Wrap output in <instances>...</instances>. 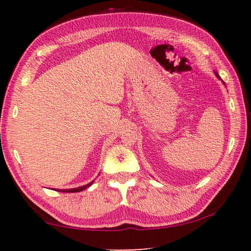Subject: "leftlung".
Instances as JSON below:
<instances>
[{
	"mask_svg": "<svg viewBox=\"0 0 251 251\" xmlns=\"http://www.w3.org/2000/svg\"><path fill=\"white\" fill-rule=\"evenodd\" d=\"M216 75H217V74H216ZM217 76H218V75H217ZM218 77H219V76H218Z\"/></svg>",
	"mask_w": 251,
	"mask_h": 251,
	"instance_id": "obj_1",
	"label": "left lung"
}]
</instances>
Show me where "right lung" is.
I'll return each instance as SVG.
<instances>
[{
    "label": "right lung",
    "mask_w": 251,
    "mask_h": 251,
    "mask_svg": "<svg viewBox=\"0 0 251 251\" xmlns=\"http://www.w3.org/2000/svg\"><path fill=\"white\" fill-rule=\"evenodd\" d=\"M93 184V181L90 182V184L85 185V186H80L78 188H73V189H63V190H58V192H62V193H78V192H82V190L86 189L87 187H90Z\"/></svg>",
    "instance_id": "obj_1"
}]
</instances>
